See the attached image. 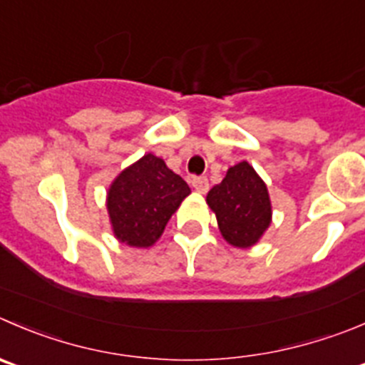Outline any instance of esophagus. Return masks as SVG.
<instances>
[{
  "label": "esophagus",
  "instance_id": "obj_1",
  "mask_svg": "<svg viewBox=\"0 0 365 365\" xmlns=\"http://www.w3.org/2000/svg\"><path fill=\"white\" fill-rule=\"evenodd\" d=\"M192 187L196 192L205 194L208 190V180L205 176H196V178H192Z\"/></svg>",
  "mask_w": 365,
  "mask_h": 365
}]
</instances>
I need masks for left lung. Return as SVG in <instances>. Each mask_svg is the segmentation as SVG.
<instances>
[{
    "mask_svg": "<svg viewBox=\"0 0 365 365\" xmlns=\"http://www.w3.org/2000/svg\"><path fill=\"white\" fill-rule=\"evenodd\" d=\"M207 205L215 214L222 239L239 250L253 247L271 226L267 185L246 160L232 165L222 182L208 190Z\"/></svg>",
    "mask_w": 365,
    "mask_h": 365,
    "instance_id": "8db88e82",
    "label": "left lung"
}]
</instances>
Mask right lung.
Masks as SVG:
<instances>
[{"instance_id": "1", "label": "right lung", "mask_w": 365, "mask_h": 365, "mask_svg": "<svg viewBox=\"0 0 365 365\" xmlns=\"http://www.w3.org/2000/svg\"><path fill=\"white\" fill-rule=\"evenodd\" d=\"M190 194L189 185L160 157L146 153L123 169L107 190L112 233L130 247H150Z\"/></svg>"}]
</instances>
